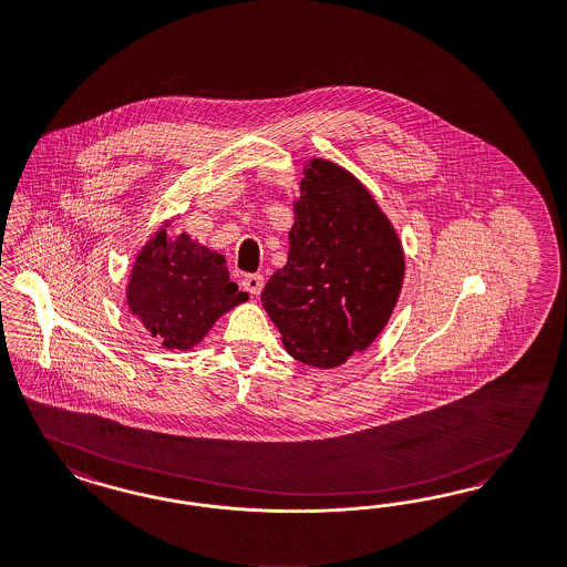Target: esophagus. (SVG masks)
<instances>
[{"label": "esophagus", "instance_id": "34e87169", "mask_svg": "<svg viewBox=\"0 0 567 567\" xmlns=\"http://www.w3.org/2000/svg\"><path fill=\"white\" fill-rule=\"evenodd\" d=\"M243 289L251 295L261 293V289H264V276H261V274H247V276L243 278Z\"/></svg>", "mask_w": 567, "mask_h": 567}]
</instances>
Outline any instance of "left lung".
<instances>
[{"label": "left lung", "mask_w": 567, "mask_h": 567, "mask_svg": "<svg viewBox=\"0 0 567 567\" xmlns=\"http://www.w3.org/2000/svg\"><path fill=\"white\" fill-rule=\"evenodd\" d=\"M285 268L261 291L285 350L316 369L343 364L385 329L404 251L371 193L324 158L303 172Z\"/></svg>", "instance_id": "8db88e82"}]
</instances>
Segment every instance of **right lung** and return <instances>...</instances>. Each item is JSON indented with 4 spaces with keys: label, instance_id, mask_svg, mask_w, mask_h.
<instances>
[{
    "label": "right lung",
    "instance_id": "add662e5",
    "mask_svg": "<svg viewBox=\"0 0 567 567\" xmlns=\"http://www.w3.org/2000/svg\"><path fill=\"white\" fill-rule=\"evenodd\" d=\"M247 299L230 282L224 255L188 235L167 238L163 228L137 254L127 285L130 312L163 348L182 352Z\"/></svg>",
    "mask_w": 567,
    "mask_h": 567
}]
</instances>
